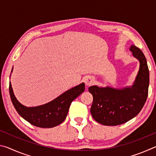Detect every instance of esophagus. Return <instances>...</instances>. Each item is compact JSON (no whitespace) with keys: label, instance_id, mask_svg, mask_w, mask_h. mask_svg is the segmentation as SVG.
<instances>
[{"label":"esophagus","instance_id":"esophagus-1","mask_svg":"<svg viewBox=\"0 0 156 156\" xmlns=\"http://www.w3.org/2000/svg\"><path fill=\"white\" fill-rule=\"evenodd\" d=\"M94 79L93 78L88 77V78H87L85 79V80H84V83H85V84L87 86H90L94 83Z\"/></svg>","mask_w":156,"mask_h":156}]
</instances>
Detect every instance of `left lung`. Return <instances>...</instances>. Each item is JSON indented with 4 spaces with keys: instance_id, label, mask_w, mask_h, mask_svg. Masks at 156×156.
Returning a JSON list of instances; mask_svg holds the SVG:
<instances>
[{
    "instance_id": "obj_1",
    "label": "left lung",
    "mask_w": 156,
    "mask_h": 156,
    "mask_svg": "<svg viewBox=\"0 0 156 156\" xmlns=\"http://www.w3.org/2000/svg\"><path fill=\"white\" fill-rule=\"evenodd\" d=\"M129 50L140 62V68L133 84L121 89L111 87H89L93 96L90 112L94 119L106 126H116L125 123L138 114L148 96L149 71L146 58L134 44Z\"/></svg>"
}]
</instances>
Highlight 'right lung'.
<instances>
[{
  "instance_id": "add662e5",
  "label": "right lung",
  "mask_w": 156,
  "mask_h": 156,
  "mask_svg": "<svg viewBox=\"0 0 156 156\" xmlns=\"http://www.w3.org/2000/svg\"><path fill=\"white\" fill-rule=\"evenodd\" d=\"M13 67L12 69V72ZM9 94L16 110L25 120L38 127L51 128L61 124L67 117L70 105L73 100L84 92L85 87L83 83L66 91L56 98L44 105L27 107L18 102L9 82Z\"/></svg>"
}]
</instances>
